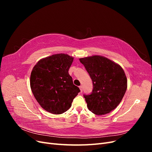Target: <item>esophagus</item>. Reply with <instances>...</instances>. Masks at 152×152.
<instances>
[{
	"label": "esophagus",
	"instance_id": "obj_1",
	"mask_svg": "<svg viewBox=\"0 0 152 152\" xmlns=\"http://www.w3.org/2000/svg\"><path fill=\"white\" fill-rule=\"evenodd\" d=\"M79 88H80V92L81 93H82V91H83V87H82V86H79Z\"/></svg>",
	"mask_w": 152,
	"mask_h": 152
}]
</instances>
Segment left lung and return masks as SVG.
<instances>
[{
  "label": "left lung",
  "instance_id": "left-lung-1",
  "mask_svg": "<svg viewBox=\"0 0 152 152\" xmlns=\"http://www.w3.org/2000/svg\"><path fill=\"white\" fill-rule=\"evenodd\" d=\"M93 81V89L84 94L91 112L102 115L110 113L121 103L127 89L125 73L118 64L101 56L80 58Z\"/></svg>",
  "mask_w": 152,
  "mask_h": 152
}]
</instances>
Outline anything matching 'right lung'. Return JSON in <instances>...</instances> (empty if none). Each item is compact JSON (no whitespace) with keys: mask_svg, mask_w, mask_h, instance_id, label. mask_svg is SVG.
Here are the masks:
<instances>
[{"mask_svg":"<svg viewBox=\"0 0 152 152\" xmlns=\"http://www.w3.org/2000/svg\"><path fill=\"white\" fill-rule=\"evenodd\" d=\"M73 58L56 54L40 59L30 75V87L41 107L53 114H61L70 108L79 87L73 83L68 70Z\"/></svg>","mask_w":152,"mask_h":152,"instance_id":"add662e5","label":"right lung"}]
</instances>
